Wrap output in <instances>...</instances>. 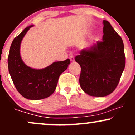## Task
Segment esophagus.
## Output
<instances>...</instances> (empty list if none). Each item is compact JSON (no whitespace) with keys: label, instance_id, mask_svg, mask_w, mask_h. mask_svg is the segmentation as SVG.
I'll return each instance as SVG.
<instances>
[{"label":"esophagus","instance_id":"34e87169","mask_svg":"<svg viewBox=\"0 0 135 135\" xmlns=\"http://www.w3.org/2000/svg\"><path fill=\"white\" fill-rule=\"evenodd\" d=\"M69 58H70V60L71 62H74L75 61V59H74V56H70V57Z\"/></svg>","mask_w":135,"mask_h":135}]
</instances>
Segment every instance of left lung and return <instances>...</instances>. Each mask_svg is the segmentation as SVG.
I'll use <instances>...</instances> for the list:
<instances>
[{
    "mask_svg": "<svg viewBox=\"0 0 135 135\" xmlns=\"http://www.w3.org/2000/svg\"><path fill=\"white\" fill-rule=\"evenodd\" d=\"M103 41L82 49L75 58L81 66L79 84L85 93L103 97L117 86L125 68L124 42L108 21H103Z\"/></svg>",
    "mask_w": 135,
    "mask_h": 135,
    "instance_id": "left-lung-1",
    "label": "left lung"
}]
</instances>
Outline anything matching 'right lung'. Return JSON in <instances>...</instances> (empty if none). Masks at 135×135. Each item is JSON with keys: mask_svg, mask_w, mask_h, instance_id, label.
I'll list each match as a JSON object with an SVG mask.
<instances>
[{"mask_svg": "<svg viewBox=\"0 0 135 135\" xmlns=\"http://www.w3.org/2000/svg\"><path fill=\"white\" fill-rule=\"evenodd\" d=\"M26 27L13 41L8 59V70L18 92L25 98L38 100L49 97L56 90L61 74L68 68L70 59L54 62L45 69H32L23 62L20 54L22 39L30 28Z\"/></svg>", "mask_w": 135, "mask_h": 135, "instance_id": "obj_1", "label": "right lung"}]
</instances>
